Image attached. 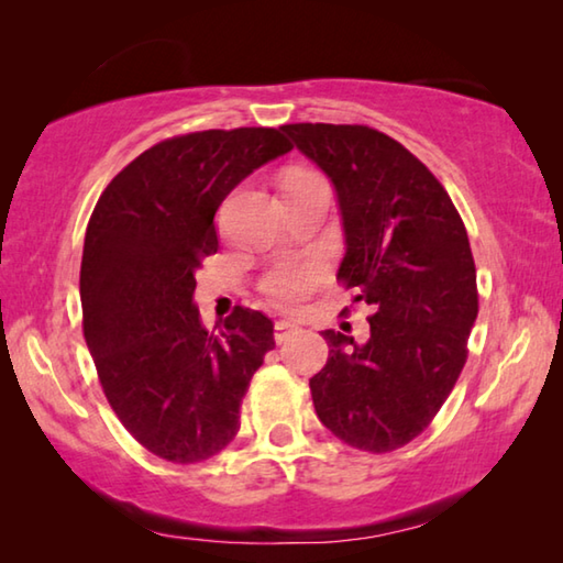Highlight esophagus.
<instances>
[{
    "label": "esophagus",
    "mask_w": 563,
    "mask_h": 563,
    "mask_svg": "<svg viewBox=\"0 0 563 563\" xmlns=\"http://www.w3.org/2000/svg\"><path fill=\"white\" fill-rule=\"evenodd\" d=\"M292 330H295L292 322H288V320H275V342H285V340H288V335H290Z\"/></svg>",
    "instance_id": "34e87169"
}]
</instances>
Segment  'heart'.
<instances>
[{
	"label": "heart",
	"mask_w": 563,
	"mask_h": 563,
	"mask_svg": "<svg viewBox=\"0 0 563 563\" xmlns=\"http://www.w3.org/2000/svg\"><path fill=\"white\" fill-rule=\"evenodd\" d=\"M318 180L322 178L310 174V170H292V174H288L283 180V194L305 184H318ZM316 283L318 271L312 268V265H300V268H278L265 275L263 290L265 295H271L275 302L283 305V308H292V305H298L305 295L312 290Z\"/></svg>",
	"instance_id": "1"
}]
</instances>
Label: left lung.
I'll return each instance as SVG.
<instances>
[{
  "label": "left lung",
  "mask_w": 563,
  "mask_h": 563,
  "mask_svg": "<svg viewBox=\"0 0 563 563\" xmlns=\"http://www.w3.org/2000/svg\"><path fill=\"white\" fill-rule=\"evenodd\" d=\"M283 131L335 188L345 258L338 280L367 302L369 338L325 330L330 357L310 379L320 422L362 452H393L424 430L466 362L479 312L460 213L422 161L367 126Z\"/></svg>",
  "instance_id": "obj_1"
}]
</instances>
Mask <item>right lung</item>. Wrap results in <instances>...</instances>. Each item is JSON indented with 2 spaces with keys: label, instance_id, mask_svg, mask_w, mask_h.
<instances>
[{
  "label": "right lung",
  "instance_id": "obj_1",
  "mask_svg": "<svg viewBox=\"0 0 563 563\" xmlns=\"http://www.w3.org/2000/svg\"><path fill=\"white\" fill-rule=\"evenodd\" d=\"M292 146L278 129L198 131L151 146L103 190L84 238V338L103 395L161 460L203 462L241 430L273 320L238 308L201 325L196 271L218 251L225 196Z\"/></svg>",
  "mask_w": 563,
  "mask_h": 563
}]
</instances>
